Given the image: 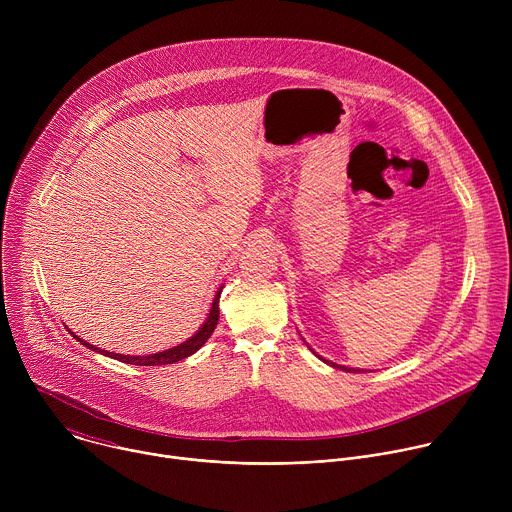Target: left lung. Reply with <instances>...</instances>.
Listing matches in <instances>:
<instances>
[{
	"instance_id": "1",
	"label": "left lung",
	"mask_w": 512,
	"mask_h": 512,
	"mask_svg": "<svg viewBox=\"0 0 512 512\" xmlns=\"http://www.w3.org/2000/svg\"><path fill=\"white\" fill-rule=\"evenodd\" d=\"M312 350V348H310ZM314 352V350H312ZM316 354V352H314ZM320 360H324L326 364H330V367H334V369H340V371H344V373H364L362 369H348V367H342V364H336V362H330V360H326V358H322L320 354H316Z\"/></svg>"
}]
</instances>
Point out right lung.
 <instances>
[{"label": "right lung", "mask_w": 512, "mask_h": 512, "mask_svg": "<svg viewBox=\"0 0 512 512\" xmlns=\"http://www.w3.org/2000/svg\"><path fill=\"white\" fill-rule=\"evenodd\" d=\"M221 291H223V287L216 291V296H214V300H212V306H210V312H208L204 324H202L188 340H184L182 344L172 346V348H168V350H162V352L143 354V356H141V354H137V356H133V354H117V352H107V350H103V348H97V346L89 344L87 340L79 338L75 332H70V334L75 336L83 346H87L89 350H95V352L105 354V356H109V358H115V360H119V362L135 364V367H162V364H174V362H178V360L188 358V356L194 354L196 350H200L202 344H204V342L210 338V334L214 332V328H216V324H218V312H221V310H218V300H221Z\"/></svg>", "instance_id": "1"}]
</instances>
